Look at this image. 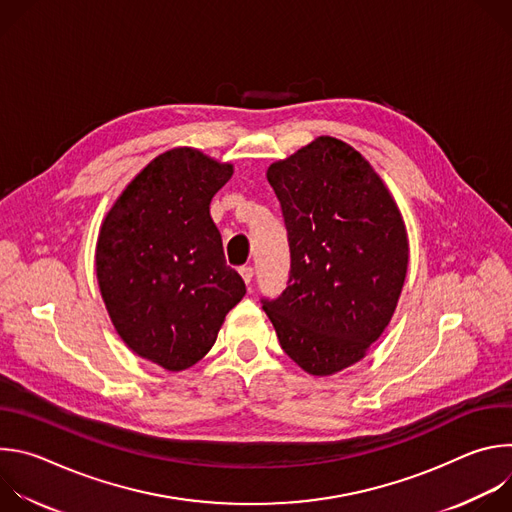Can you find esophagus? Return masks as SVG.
Here are the masks:
<instances>
[{"instance_id": "esophagus-1", "label": "esophagus", "mask_w": 512, "mask_h": 512, "mask_svg": "<svg viewBox=\"0 0 512 512\" xmlns=\"http://www.w3.org/2000/svg\"><path fill=\"white\" fill-rule=\"evenodd\" d=\"M239 273H241V277L245 279V283H247V285H251V281H253V275H255V269H253L251 265H243V267L239 269Z\"/></svg>"}]
</instances>
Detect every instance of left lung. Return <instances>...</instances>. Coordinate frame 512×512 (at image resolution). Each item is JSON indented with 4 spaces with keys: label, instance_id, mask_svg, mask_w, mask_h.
Segmentation results:
<instances>
[{
    "label": "left lung",
    "instance_id": "1",
    "mask_svg": "<svg viewBox=\"0 0 512 512\" xmlns=\"http://www.w3.org/2000/svg\"><path fill=\"white\" fill-rule=\"evenodd\" d=\"M289 243L287 287L261 298L283 352L310 375L358 362L387 328L407 273L403 218L371 164L318 137L267 170Z\"/></svg>",
    "mask_w": 512,
    "mask_h": 512
}]
</instances>
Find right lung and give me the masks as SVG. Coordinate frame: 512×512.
<instances>
[{
	"label": "right lung",
	"mask_w": 512,
	"mask_h": 512,
	"mask_svg": "<svg viewBox=\"0 0 512 512\" xmlns=\"http://www.w3.org/2000/svg\"><path fill=\"white\" fill-rule=\"evenodd\" d=\"M231 176V164L170 150L135 176L99 233L109 316L133 352L168 371L192 367L212 348L247 291L208 208Z\"/></svg>",
	"instance_id": "right-lung-1"
}]
</instances>
